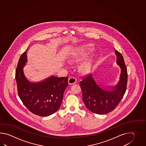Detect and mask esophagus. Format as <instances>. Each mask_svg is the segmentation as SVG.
<instances>
[{"instance_id": "obj_1", "label": "esophagus", "mask_w": 146, "mask_h": 146, "mask_svg": "<svg viewBox=\"0 0 146 146\" xmlns=\"http://www.w3.org/2000/svg\"><path fill=\"white\" fill-rule=\"evenodd\" d=\"M77 81V79L74 77H71L69 78L68 82L70 84H75Z\"/></svg>"}]
</instances>
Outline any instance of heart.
Segmentation results:
<instances>
[{
	"instance_id": "b5f03b06",
	"label": "heart",
	"mask_w": 146,
	"mask_h": 146,
	"mask_svg": "<svg viewBox=\"0 0 146 146\" xmlns=\"http://www.w3.org/2000/svg\"><path fill=\"white\" fill-rule=\"evenodd\" d=\"M93 45L92 44L84 45L74 50L72 54L71 59L74 62H78L84 58L88 53L93 49ZM96 62V58L91 57L81 62L79 69L81 73L87 74L90 73L92 70Z\"/></svg>"
}]
</instances>
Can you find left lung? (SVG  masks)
Segmentation results:
<instances>
[{"mask_svg":"<svg viewBox=\"0 0 146 146\" xmlns=\"http://www.w3.org/2000/svg\"><path fill=\"white\" fill-rule=\"evenodd\" d=\"M116 63L121 69L119 81L115 86L106 87L92 74L86 76L80 82L82 100L90 111L98 114L112 112L118 106L126 90L127 70L121 53L115 50Z\"/></svg>","mask_w":146,"mask_h":146,"instance_id":"8db88e82","label":"left lung"}]
</instances>
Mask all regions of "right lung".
I'll list each match as a JSON object with an SVG mask.
<instances>
[{"label": "right lung", "instance_id": "add662e5", "mask_svg": "<svg viewBox=\"0 0 146 146\" xmlns=\"http://www.w3.org/2000/svg\"><path fill=\"white\" fill-rule=\"evenodd\" d=\"M27 50L20 56L16 69L18 96L27 108L35 115H52L62 104L64 92L68 85V78L51 76L37 83L29 81L23 72L27 61Z\"/></svg>", "mask_w": 146, "mask_h": 146}]
</instances>
